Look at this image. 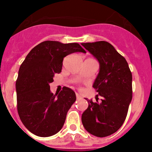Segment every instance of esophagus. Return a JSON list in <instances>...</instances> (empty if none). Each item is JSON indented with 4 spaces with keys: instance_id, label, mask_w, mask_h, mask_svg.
<instances>
[{
    "instance_id": "esophagus-1",
    "label": "esophagus",
    "mask_w": 152,
    "mask_h": 152,
    "mask_svg": "<svg viewBox=\"0 0 152 152\" xmlns=\"http://www.w3.org/2000/svg\"><path fill=\"white\" fill-rule=\"evenodd\" d=\"M76 98H77L78 99H81V98H82V97H81L80 95H79V93H76Z\"/></svg>"
}]
</instances>
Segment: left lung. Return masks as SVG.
<instances>
[{
	"instance_id": "obj_1",
	"label": "left lung",
	"mask_w": 152,
	"mask_h": 152,
	"mask_svg": "<svg viewBox=\"0 0 152 152\" xmlns=\"http://www.w3.org/2000/svg\"><path fill=\"white\" fill-rule=\"evenodd\" d=\"M99 62V72L93 87L102 102L85 99L88 107L82 122L89 133L104 137L117 132L123 125L132 99V76L129 65L114 47L106 41L82 43Z\"/></svg>"
}]
</instances>
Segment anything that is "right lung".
Returning a JSON list of instances; mask_svg holds the SVG:
<instances>
[{
    "label": "right lung",
    "mask_w": 152,
    "mask_h": 152,
    "mask_svg": "<svg viewBox=\"0 0 152 152\" xmlns=\"http://www.w3.org/2000/svg\"><path fill=\"white\" fill-rule=\"evenodd\" d=\"M76 52L86 53L76 42L44 41L31 49L20 67L15 85L18 112L26 128L35 135L45 137L59 132L76 102L75 92L69 87L55 95L50 90L64 57Z\"/></svg>",
    "instance_id": "obj_1"
}]
</instances>
